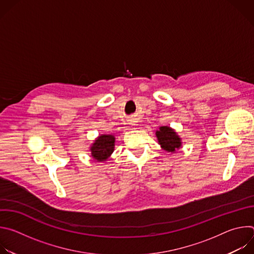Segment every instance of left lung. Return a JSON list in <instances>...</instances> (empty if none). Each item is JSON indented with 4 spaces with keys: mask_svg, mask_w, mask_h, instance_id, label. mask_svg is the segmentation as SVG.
<instances>
[{
    "mask_svg": "<svg viewBox=\"0 0 254 254\" xmlns=\"http://www.w3.org/2000/svg\"><path fill=\"white\" fill-rule=\"evenodd\" d=\"M159 143L168 152H175L181 147V138L174 129L169 127H161L156 132Z\"/></svg>",
    "mask_w": 254,
    "mask_h": 254,
    "instance_id": "obj_1",
    "label": "left lung"
}]
</instances>
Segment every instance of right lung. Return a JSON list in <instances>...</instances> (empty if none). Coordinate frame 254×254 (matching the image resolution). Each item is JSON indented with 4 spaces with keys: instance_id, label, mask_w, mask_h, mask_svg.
Returning <instances> with one entry per match:
<instances>
[{
    "instance_id": "add662e5",
    "label": "right lung",
    "mask_w": 254,
    "mask_h": 254,
    "mask_svg": "<svg viewBox=\"0 0 254 254\" xmlns=\"http://www.w3.org/2000/svg\"><path fill=\"white\" fill-rule=\"evenodd\" d=\"M115 136L114 135H100L92 144L91 155L98 161L102 162L107 160V158L112 155L115 148Z\"/></svg>"
}]
</instances>
